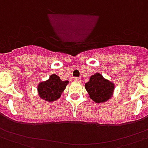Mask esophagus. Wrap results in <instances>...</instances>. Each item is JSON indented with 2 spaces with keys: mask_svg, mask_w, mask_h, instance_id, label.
Wrapping results in <instances>:
<instances>
[{
  "mask_svg": "<svg viewBox=\"0 0 148 148\" xmlns=\"http://www.w3.org/2000/svg\"><path fill=\"white\" fill-rule=\"evenodd\" d=\"M73 80L75 82H80L81 81V79L78 78V77H74V78H73Z\"/></svg>",
  "mask_w": 148,
  "mask_h": 148,
  "instance_id": "esophagus-1",
  "label": "esophagus"
}]
</instances>
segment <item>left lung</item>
<instances>
[{
    "label": "left lung",
    "instance_id": "8db88e82",
    "mask_svg": "<svg viewBox=\"0 0 148 148\" xmlns=\"http://www.w3.org/2000/svg\"><path fill=\"white\" fill-rule=\"evenodd\" d=\"M114 87V84L99 73L91 75L90 80L85 84V88L89 96L96 103L108 101L113 95Z\"/></svg>",
    "mask_w": 148,
    "mask_h": 148
}]
</instances>
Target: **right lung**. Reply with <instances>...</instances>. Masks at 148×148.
Returning a JSON list of instances; mask_svg holds the SVG:
<instances>
[{"mask_svg": "<svg viewBox=\"0 0 148 148\" xmlns=\"http://www.w3.org/2000/svg\"><path fill=\"white\" fill-rule=\"evenodd\" d=\"M68 80L62 81L61 78L56 74H53L49 78L44 82H41L38 85V95L46 102H53L61 97V94L65 89Z\"/></svg>", "mask_w": 148, "mask_h": 148, "instance_id": "1", "label": "right lung"}]
</instances>
